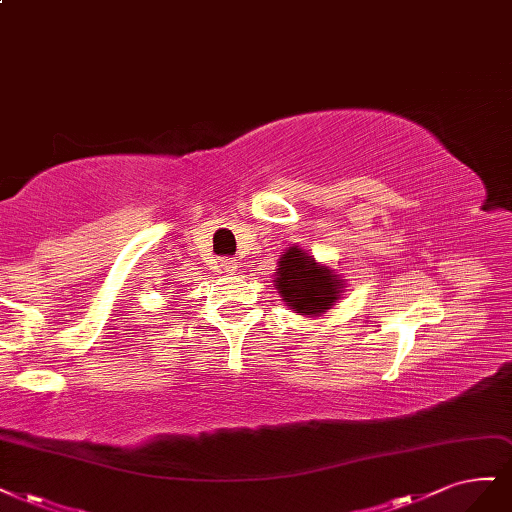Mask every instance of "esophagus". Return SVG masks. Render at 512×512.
<instances>
[{"instance_id":"1","label":"esophagus","mask_w":512,"mask_h":512,"mask_svg":"<svg viewBox=\"0 0 512 512\" xmlns=\"http://www.w3.org/2000/svg\"><path fill=\"white\" fill-rule=\"evenodd\" d=\"M237 267H235V260L233 258H224L222 262H220V271L222 273H233Z\"/></svg>"}]
</instances>
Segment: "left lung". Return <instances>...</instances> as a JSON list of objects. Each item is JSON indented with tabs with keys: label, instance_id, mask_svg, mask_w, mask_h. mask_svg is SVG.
<instances>
[{
	"label": "left lung",
	"instance_id": "8db88e82",
	"mask_svg": "<svg viewBox=\"0 0 512 512\" xmlns=\"http://www.w3.org/2000/svg\"><path fill=\"white\" fill-rule=\"evenodd\" d=\"M275 286L286 301L301 315H320L339 301L341 279L330 269H322L301 248H290L279 258Z\"/></svg>",
	"mask_w": 512,
	"mask_h": 512
}]
</instances>
